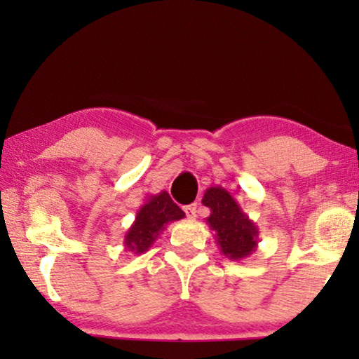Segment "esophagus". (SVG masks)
<instances>
[{
	"label": "esophagus",
	"instance_id": "esophagus-1",
	"mask_svg": "<svg viewBox=\"0 0 359 359\" xmlns=\"http://www.w3.org/2000/svg\"><path fill=\"white\" fill-rule=\"evenodd\" d=\"M184 212H185V215L190 218V220H193V218L196 217V204L184 205Z\"/></svg>",
	"mask_w": 359,
	"mask_h": 359
}]
</instances>
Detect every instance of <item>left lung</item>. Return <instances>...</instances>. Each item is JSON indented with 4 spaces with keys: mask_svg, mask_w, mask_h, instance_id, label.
I'll use <instances>...</instances> for the list:
<instances>
[{
    "mask_svg": "<svg viewBox=\"0 0 359 359\" xmlns=\"http://www.w3.org/2000/svg\"><path fill=\"white\" fill-rule=\"evenodd\" d=\"M203 204L210 209L205 223L214 231L217 245L224 257L239 261L257 250L258 226L226 188L209 187L203 196Z\"/></svg>",
    "mask_w": 359,
    "mask_h": 359,
    "instance_id": "obj_1",
    "label": "left lung"
}]
</instances>
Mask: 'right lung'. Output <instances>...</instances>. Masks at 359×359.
<instances>
[{"label":"right lung","instance_id":"obj_1","mask_svg":"<svg viewBox=\"0 0 359 359\" xmlns=\"http://www.w3.org/2000/svg\"><path fill=\"white\" fill-rule=\"evenodd\" d=\"M184 217L185 212L172 201L168 191L149 194L139 208L135 222L126 231L125 248L137 255L147 252L169 223L182 220Z\"/></svg>","mask_w":359,"mask_h":359}]
</instances>
